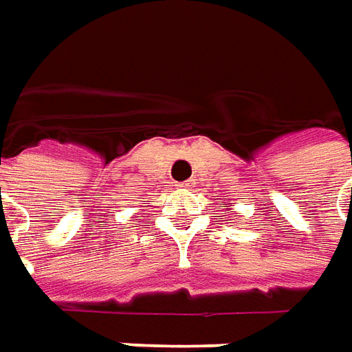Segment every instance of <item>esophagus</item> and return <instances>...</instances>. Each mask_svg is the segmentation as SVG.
Here are the masks:
<instances>
[{"instance_id": "esophagus-1", "label": "esophagus", "mask_w": 352, "mask_h": 352, "mask_svg": "<svg viewBox=\"0 0 352 352\" xmlns=\"http://www.w3.org/2000/svg\"><path fill=\"white\" fill-rule=\"evenodd\" d=\"M179 186H183V188H192L195 186V179H188V181H185V183H181Z\"/></svg>"}]
</instances>
